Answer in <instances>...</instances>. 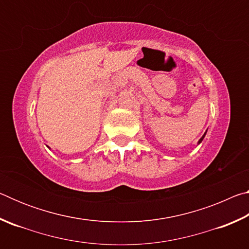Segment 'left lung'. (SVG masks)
<instances>
[{"instance_id": "1", "label": "left lung", "mask_w": 249, "mask_h": 249, "mask_svg": "<svg viewBox=\"0 0 249 249\" xmlns=\"http://www.w3.org/2000/svg\"><path fill=\"white\" fill-rule=\"evenodd\" d=\"M205 135H206V132L204 133V135H203V136H202V137L200 138V140H199V142H197V144H201V142H202V141H203V138L205 137Z\"/></svg>"}]
</instances>
